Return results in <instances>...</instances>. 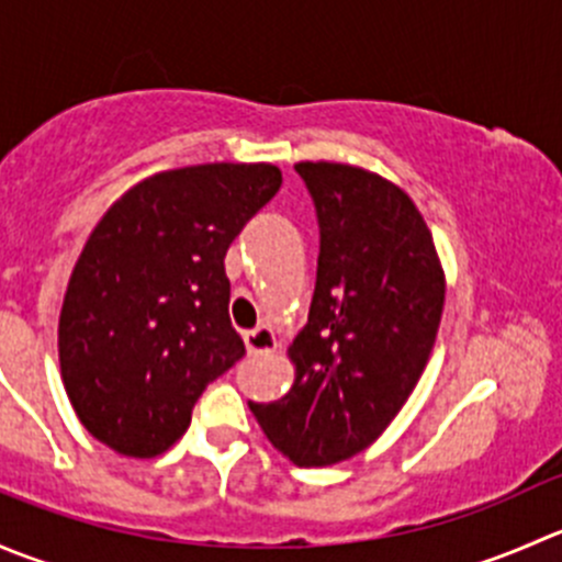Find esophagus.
I'll return each mask as SVG.
<instances>
[{"label": "esophagus", "mask_w": 562, "mask_h": 562, "mask_svg": "<svg viewBox=\"0 0 562 562\" xmlns=\"http://www.w3.org/2000/svg\"><path fill=\"white\" fill-rule=\"evenodd\" d=\"M245 345H247L249 356H266V353H271V350H277V337L271 328L260 326V328H252V331L245 334Z\"/></svg>", "instance_id": "obj_1"}]
</instances>
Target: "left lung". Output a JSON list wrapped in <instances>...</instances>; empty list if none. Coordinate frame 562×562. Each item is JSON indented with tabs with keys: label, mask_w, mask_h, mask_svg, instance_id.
I'll return each mask as SVG.
<instances>
[{
	"label": "left lung",
	"mask_w": 562,
	"mask_h": 562,
	"mask_svg": "<svg viewBox=\"0 0 562 562\" xmlns=\"http://www.w3.org/2000/svg\"><path fill=\"white\" fill-rule=\"evenodd\" d=\"M321 255L307 326L288 356L282 400L249 402L266 438L299 468H326L375 443L416 389L443 315L446 277L405 190L342 162H299Z\"/></svg>",
	"instance_id": "left-lung-1"
}]
</instances>
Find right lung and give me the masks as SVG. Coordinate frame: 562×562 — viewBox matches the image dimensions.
<instances>
[{
  "instance_id": "add662e5",
  "label": "right lung",
  "mask_w": 562,
  "mask_h": 562,
  "mask_svg": "<svg viewBox=\"0 0 562 562\" xmlns=\"http://www.w3.org/2000/svg\"><path fill=\"white\" fill-rule=\"evenodd\" d=\"M280 184L269 162L176 168L130 187L94 225L61 304L59 367L108 449H171L203 389L245 356L225 252Z\"/></svg>"
}]
</instances>
